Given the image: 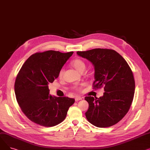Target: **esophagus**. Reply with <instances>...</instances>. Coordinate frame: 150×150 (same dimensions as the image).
<instances>
[{"instance_id": "esophagus-1", "label": "esophagus", "mask_w": 150, "mask_h": 150, "mask_svg": "<svg viewBox=\"0 0 150 150\" xmlns=\"http://www.w3.org/2000/svg\"><path fill=\"white\" fill-rule=\"evenodd\" d=\"M75 100L76 101H79V100H82V97H80V96H75Z\"/></svg>"}]
</instances>
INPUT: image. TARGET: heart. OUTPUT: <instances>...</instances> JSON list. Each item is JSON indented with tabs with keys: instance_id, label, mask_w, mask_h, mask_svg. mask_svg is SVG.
<instances>
[{
	"instance_id": "1",
	"label": "heart",
	"mask_w": 150,
	"mask_h": 150,
	"mask_svg": "<svg viewBox=\"0 0 150 150\" xmlns=\"http://www.w3.org/2000/svg\"><path fill=\"white\" fill-rule=\"evenodd\" d=\"M71 64H72V66L76 70H78V72H84L85 69H86V64L85 62L81 59H75L74 61H72L71 62ZM63 72H64V70L63 69H61V70L59 71V76L61 77L63 75Z\"/></svg>"
}]
</instances>
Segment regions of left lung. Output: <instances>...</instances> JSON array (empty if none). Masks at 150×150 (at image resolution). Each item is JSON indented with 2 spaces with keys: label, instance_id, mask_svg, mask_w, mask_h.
Here are the masks:
<instances>
[{
  "label": "left lung",
  "instance_id": "obj_1",
  "mask_svg": "<svg viewBox=\"0 0 150 150\" xmlns=\"http://www.w3.org/2000/svg\"><path fill=\"white\" fill-rule=\"evenodd\" d=\"M76 53L94 66L93 88L103 86L105 90L100 98L85 97L89 103L86 119L98 128L111 127L123 119L131 105L135 91L132 70L125 59L114 50L94 49Z\"/></svg>",
  "mask_w": 150,
  "mask_h": 150
}]
</instances>
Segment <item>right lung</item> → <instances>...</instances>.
I'll return each instance as SVG.
<instances>
[{"label": "right lung", "mask_w": 150, "mask_h": 150, "mask_svg": "<svg viewBox=\"0 0 150 150\" xmlns=\"http://www.w3.org/2000/svg\"><path fill=\"white\" fill-rule=\"evenodd\" d=\"M73 53L54 50L36 53L22 65L16 79L14 92L22 111L31 121L50 127L65 119L75 100L52 96L48 85L58 77Z\"/></svg>", "instance_id": "add662e5"}]
</instances>
